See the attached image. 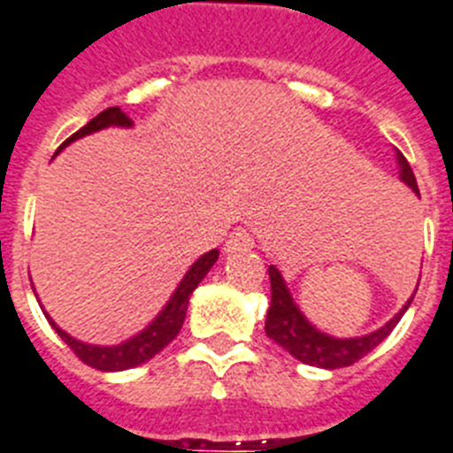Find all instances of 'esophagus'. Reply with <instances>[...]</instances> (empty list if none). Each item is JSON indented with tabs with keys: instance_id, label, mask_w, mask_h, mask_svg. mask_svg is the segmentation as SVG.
<instances>
[{
	"instance_id": "obj_1",
	"label": "esophagus",
	"mask_w": 453,
	"mask_h": 453,
	"mask_svg": "<svg viewBox=\"0 0 453 453\" xmlns=\"http://www.w3.org/2000/svg\"><path fill=\"white\" fill-rule=\"evenodd\" d=\"M255 246V239L246 227H234L230 232V237L226 239V246L223 250L226 253H239V250H250Z\"/></svg>"
}]
</instances>
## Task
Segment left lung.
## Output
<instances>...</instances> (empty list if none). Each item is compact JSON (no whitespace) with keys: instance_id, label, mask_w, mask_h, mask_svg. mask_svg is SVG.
Segmentation results:
<instances>
[{"instance_id":"1","label":"left lung","mask_w":453,"mask_h":453,"mask_svg":"<svg viewBox=\"0 0 453 453\" xmlns=\"http://www.w3.org/2000/svg\"><path fill=\"white\" fill-rule=\"evenodd\" d=\"M396 166H399V180L411 188L412 194L419 196V188H417L415 173H412L411 164L406 161V157L396 150ZM269 280H271V305L269 312H266V337H271L273 342L285 349V351L292 353L296 360L305 365H312V367L321 369H340L349 367V365L357 363L360 357L367 356L369 351H373L385 337L390 335L395 326L399 324L403 312L411 308L412 294L406 301V305L399 310V312L392 317L390 321L380 328H376L369 335L360 337H333L328 333H321L314 324H310L308 317L301 312V308L294 301L289 287L285 285V278L275 266H269Z\"/></svg>"}]
</instances>
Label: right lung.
<instances>
[{
  "label": "right lung",
  "instance_id": "obj_1",
  "mask_svg": "<svg viewBox=\"0 0 453 453\" xmlns=\"http://www.w3.org/2000/svg\"><path fill=\"white\" fill-rule=\"evenodd\" d=\"M132 125H134L132 120H129L120 109L109 107L102 113H97L93 120H88L80 132H74L73 136H70V139L58 148L57 155L65 148V145H70L77 139H84V136H88V134H96L100 132V129H107V127H132ZM216 259H219V250L216 249L210 250V253H204L203 257L196 259L194 265H191V269H188L187 273H184L182 280H180L178 289L173 292V296L168 298V303L161 308V312L157 314L155 319L145 326L141 333H136V335L129 337V340L120 342V344L100 346V344H88V342L77 340V337L68 335L65 330L58 328L57 321H54L45 310H42V312H45L47 321L52 324V328L58 333V337H61L70 349H73L74 356L80 357L81 363L100 369V372H123V369L139 367V365L148 363L150 357H155L161 349H166V346L178 337L180 328H182L184 324V317H187L188 298H191V294H194V289L200 285V280H203L204 275L210 273L211 266L216 265Z\"/></svg>",
  "mask_w": 453,
  "mask_h": 453
}]
</instances>
